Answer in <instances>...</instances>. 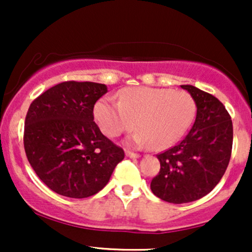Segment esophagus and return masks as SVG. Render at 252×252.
Wrapping results in <instances>:
<instances>
[{
    "mask_svg": "<svg viewBox=\"0 0 252 252\" xmlns=\"http://www.w3.org/2000/svg\"><path fill=\"white\" fill-rule=\"evenodd\" d=\"M126 155L128 156V158H140V154H136V153L130 152V150H126Z\"/></svg>",
    "mask_w": 252,
    "mask_h": 252,
    "instance_id": "esophagus-1",
    "label": "esophagus"
}]
</instances>
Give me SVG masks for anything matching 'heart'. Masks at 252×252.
Listing matches in <instances>:
<instances>
[{
    "instance_id": "b5f03b06",
    "label": "heart",
    "mask_w": 252,
    "mask_h": 252,
    "mask_svg": "<svg viewBox=\"0 0 252 252\" xmlns=\"http://www.w3.org/2000/svg\"><path fill=\"white\" fill-rule=\"evenodd\" d=\"M196 106L186 91L169 89L128 88L118 94V102L102 98L94 104L98 126L109 137H117L134 126L130 144L140 148L163 150L172 147L193 122Z\"/></svg>"
}]
</instances>
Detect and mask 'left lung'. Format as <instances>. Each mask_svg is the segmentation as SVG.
Here are the masks:
<instances>
[{"label": "left lung", "mask_w": 252, "mask_h": 252, "mask_svg": "<svg viewBox=\"0 0 252 252\" xmlns=\"http://www.w3.org/2000/svg\"><path fill=\"white\" fill-rule=\"evenodd\" d=\"M194 99L196 117L180 143L158 155L160 172L152 192L167 202L198 200L217 186L232 152L233 126L227 110L215 96L192 85H181Z\"/></svg>", "instance_id": "1"}]
</instances>
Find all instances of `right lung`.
I'll use <instances>...</instances> for the list:
<instances>
[{
    "label": "right lung",
    "mask_w": 252,
    "mask_h": 252,
    "mask_svg": "<svg viewBox=\"0 0 252 252\" xmlns=\"http://www.w3.org/2000/svg\"><path fill=\"white\" fill-rule=\"evenodd\" d=\"M108 92L104 84L63 82L31 104L24 146L32 168L48 189L68 198H88L105 187L121 147L94 121V104Z\"/></svg>",
    "instance_id": "1"
}]
</instances>
